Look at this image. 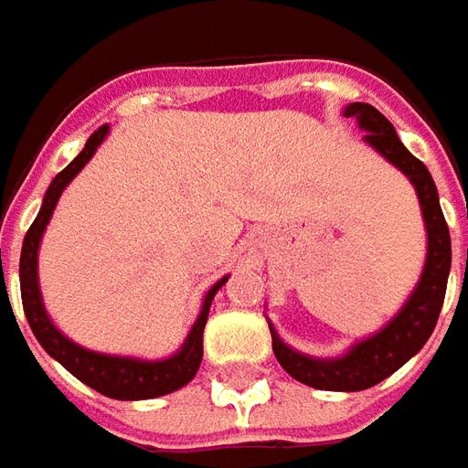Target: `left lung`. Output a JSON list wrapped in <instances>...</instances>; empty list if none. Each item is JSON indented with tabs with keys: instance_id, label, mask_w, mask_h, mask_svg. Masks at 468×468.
Returning <instances> with one entry per match:
<instances>
[{
	"instance_id": "left-lung-1",
	"label": "left lung",
	"mask_w": 468,
	"mask_h": 468,
	"mask_svg": "<svg viewBox=\"0 0 468 468\" xmlns=\"http://www.w3.org/2000/svg\"><path fill=\"white\" fill-rule=\"evenodd\" d=\"M344 117L354 119L359 130H365V143L369 148H375L388 164H393L417 189L424 229H427V258H424L422 276L404 302V307L393 314L380 331L351 344V349L341 356L323 359V356L302 354L281 338L271 320L268 325L273 335V354L281 362V367L294 380L310 388H320V390L351 393V390L378 386L388 375L404 367L432 335L442 299H445L448 273H451V234H448L438 187L430 171L420 158H414L406 151L393 124L369 103H349L344 109Z\"/></svg>"
}]
</instances>
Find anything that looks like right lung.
Wrapping results in <instances>:
<instances>
[{
  "label": "right lung",
  "mask_w": 468,
  "mask_h": 468,
  "mask_svg": "<svg viewBox=\"0 0 468 468\" xmlns=\"http://www.w3.org/2000/svg\"><path fill=\"white\" fill-rule=\"evenodd\" d=\"M109 135V124H103L93 135L88 137L85 148L78 158H72L64 166L46 189L41 210L36 216V221L27 229L26 239H23V252H20V294H23V310H26L27 325L33 335L38 338V344L44 346L48 356H54L67 372H72L78 380L93 390H99L109 399L117 401H143V399H158L174 393L182 386H187L195 378V372L200 369L203 362V331H206L207 313H210V302L216 297V292L224 286L229 276L218 279L207 289L200 314L195 320V325L189 328L187 338L179 349L174 351L166 359H140V356H119V354H103V351H90L75 344L72 338H67L54 320L48 317L41 297V286H38V247L44 239V231L51 213L59 203L62 192L67 185L78 176L82 166L93 158L99 151V145Z\"/></svg>",
  "instance_id": "right-lung-1"
}]
</instances>
